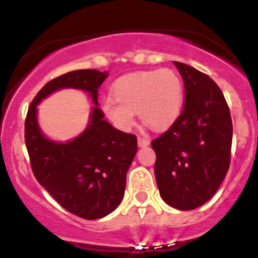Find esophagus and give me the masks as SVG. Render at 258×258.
Returning a JSON list of instances; mask_svg holds the SVG:
<instances>
[{"mask_svg":"<svg viewBox=\"0 0 258 258\" xmlns=\"http://www.w3.org/2000/svg\"><path fill=\"white\" fill-rule=\"evenodd\" d=\"M137 142H138V146L139 147H148L150 144L149 139H148L147 137H141V136H139V137H138Z\"/></svg>","mask_w":258,"mask_h":258,"instance_id":"obj_1","label":"esophagus"}]
</instances>
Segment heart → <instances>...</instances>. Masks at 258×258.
I'll list each match as a JSON object with an SVG mask.
<instances>
[{"label": "heart", "mask_w": 258, "mask_h": 258, "mask_svg": "<svg viewBox=\"0 0 258 258\" xmlns=\"http://www.w3.org/2000/svg\"><path fill=\"white\" fill-rule=\"evenodd\" d=\"M114 97L103 102V111L121 131H130L135 112L153 128H166L183 108L182 80L171 69L149 70L122 76L112 86Z\"/></svg>", "instance_id": "obj_1"}]
</instances>
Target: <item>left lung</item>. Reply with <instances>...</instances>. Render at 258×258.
I'll list each match as a JSON object with an SVG mask.
<instances>
[{
    "mask_svg": "<svg viewBox=\"0 0 258 258\" xmlns=\"http://www.w3.org/2000/svg\"><path fill=\"white\" fill-rule=\"evenodd\" d=\"M184 82V108L172 126L152 142L162 200L194 210L220 188L230 164L233 125L221 88L206 74L174 61Z\"/></svg>",
    "mask_w": 258,
    "mask_h": 258,
    "instance_id": "8db88e82",
    "label": "left lung"
}]
</instances>
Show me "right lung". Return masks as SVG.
I'll use <instances>...</instances> for the list:
<instances>
[{
  "label": "right lung",
  "mask_w": 258,
  "mask_h": 258,
  "mask_svg": "<svg viewBox=\"0 0 258 258\" xmlns=\"http://www.w3.org/2000/svg\"><path fill=\"white\" fill-rule=\"evenodd\" d=\"M106 78V72L86 69L51 80L35 96L25 119V144L37 182L67 211L85 220L104 217L120 205L126 173L137 153L135 135L103 119L97 97ZM61 88L88 91L96 104L85 131L65 144L44 138L37 122L38 103Z\"/></svg>",
  "instance_id": "1"
}]
</instances>
